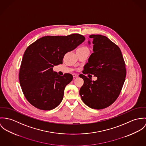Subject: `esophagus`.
<instances>
[{"label":"esophagus","instance_id":"1","mask_svg":"<svg viewBox=\"0 0 146 146\" xmlns=\"http://www.w3.org/2000/svg\"><path fill=\"white\" fill-rule=\"evenodd\" d=\"M73 77H74V78H77L78 77V75L76 73H73Z\"/></svg>","mask_w":146,"mask_h":146}]
</instances>
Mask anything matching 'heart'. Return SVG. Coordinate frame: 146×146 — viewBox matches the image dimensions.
<instances>
[{
  "label": "heart",
  "mask_w": 146,
  "mask_h": 146,
  "mask_svg": "<svg viewBox=\"0 0 146 146\" xmlns=\"http://www.w3.org/2000/svg\"><path fill=\"white\" fill-rule=\"evenodd\" d=\"M79 49H87L86 47H85V46H82V47H81L80 48H79Z\"/></svg>",
  "instance_id": "heart-1"
}]
</instances>
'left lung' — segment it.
Returning a JSON list of instances; mask_svg holds the SVG:
<instances>
[{
    "label": "left lung",
    "instance_id": "obj_1",
    "mask_svg": "<svg viewBox=\"0 0 146 146\" xmlns=\"http://www.w3.org/2000/svg\"><path fill=\"white\" fill-rule=\"evenodd\" d=\"M94 52L84 66L83 74L97 77L92 81L84 74L79 76L84 81L80 90L83 102L94 109L110 106L119 96L126 77L125 64L120 48L110 39L101 35H91ZM88 44H90V41Z\"/></svg>",
    "mask_w": 146,
    "mask_h": 146
}]
</instances>
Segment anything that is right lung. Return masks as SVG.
<instances>
[{
    "instance_id": "add662e5",
    "label": "right lung",
    "mask_w": 146,
    "mask_h": 146,
    "mask_svg": "<svg viewBox=\"0 0 146 146\" xmlns=\"http://www.w3.org/2000/svg\"><path fill=\"white\" fill-rule=\"evenodd\" d=\"M85 40L78 33L68 36H46L31 44L25 51L19 80L27 100L35 108L50 110L62 102L65 86L73 80L71 74L59 75L55 65L62 64L65 54Z\"/></svg>"
}]
</instances>
